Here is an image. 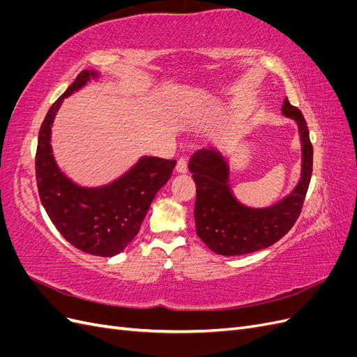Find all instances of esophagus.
Segmentation results:
<instances>
[{
  "label": "esophagus",
  "instance_id": "34e87169",
  "mask_svg": "<svg viewBox=\"0 0 357 357\" xmlns=\"http://www.w3.org/2000/svg\"><path fill=\"white\" fill-rule=\"evenodd\" d=\"M176 169H177V172H180V174H186V172H188V159L180 158L178 162H177Z\"/></svg>",
  "mask_w": 357,
  "mask_h": 357
}]
</instances>
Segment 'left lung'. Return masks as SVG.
<instances>
[{
	"instance_id": "left-lung-1",
	"label": "left lung",
	"mask_w": 357,
	"mask_h": 357,
	"mask_svg": "<svg viewBox=\"0 0 357 357\" xmlns=\"http://www.w3.org/2000/svg\"><path fill=\"white\" fill-rule=\"evenodd\" d=\"M286 117L298 123L302 144V169L296 188L271 207H245L232 195L229 165L215 149H201L192 155L189 171L197 185V235L211 252L241 256L277 243L291 229L304 205L312 172V146L302 113L286 98Z\"/></svg>"
}]
</instances>
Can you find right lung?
<instances>
[{
	"instance_id": "obj_1",
	"label": "right lung",
	"mask_w": 357,
	"mask_h": 357,
	"mask_svg": "<svg viewBox=\"0 0 357 357\" xmlns=\"http://www.w3.org/2000/svg\"><path fill=\"white\" fill-rule=\"evenodd\" d=\"M96 77V71L83 70L52 104L38 134L36 178L43 207L63 238L84 253L110 257L135 238L176 160L144 156L122 177L101 188H82L62 174L52 155L53 119L63 98Z\"/></svg>"
}]
</instances>
